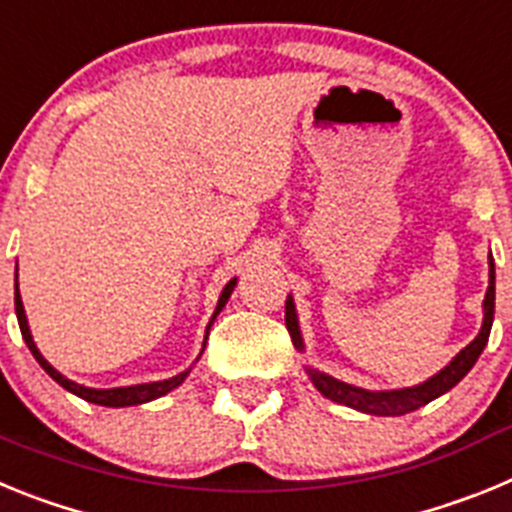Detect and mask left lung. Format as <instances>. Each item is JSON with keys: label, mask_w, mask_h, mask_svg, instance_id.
<instances>
[{"label": "left lung", "mask_w": 512, "mask_h": 512, "mask_svg": "<svg viewBox=\"0 0 512 512\" xmlns=\"http://www.w3.org/2000/svg\"><path fill=\"white\" fill-rule=\"evenodd\" d=\"M487 264H490V284H487V295L485 302H482V328H479L477 338L469 346L461 348L459 354L443 366L441 372H436L433 377L425 379V382L413 384V387H400V390H364V387H356V384L330 377V374L320 372V369L305 366L307 377L315 384V390L323 397H328V400L338 402V405H346V408H354L366 415H405L423 408V405H428L436 397L446 395L451 387H456L461 379L467 377L469 369L477 364L479 354L485 351L487 338H490L492 318H495V261H492V256ZM284 320H287V330L297 351H305V341H302L300 320H297L292 295L287 297V305H284Z\"/></svg>", "instance_id": "1"}]
</instances>
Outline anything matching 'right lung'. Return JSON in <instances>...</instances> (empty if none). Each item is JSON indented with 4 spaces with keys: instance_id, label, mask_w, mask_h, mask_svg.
Instances as JSON below:
<instances>
[{
    "instance_id": "right-lung-1",
    "label": "right lung",
    "mask_w": 512,
    "mask_h": 512,
    "mask_svg": "<svg viewBox=\"0 0 512 512\" xmlns=\"http://www.w3.org/2000/svg\"><path fill=\"white\" fill-rule=\"evenodd\" d=\"M235 284H238V279H230V282L225 284L223 292H220V300H217L215 312H212L210 323H207L205 341H202V351H205V343H207V336H210L212 323H215V318L225 307V302L230 300V295H233ZM15 312H17V323H20V330H22V338H25L27 348H30V354H33L35 361H38L45 372H48V377L56 379L63 390H69L71 395L81 397V400H87V402H94V405H104V408H130V405H143V402H151V400H156V397L169 395V392L176 390V387H179V384L189 377V372H192V366H189V369H184L182 374H176V377H169V379H161V382L130 384V387H112V390H94V387H84V384L71 382L69 377H63L56 366H51L48 361H45V356L40 354L38 346H35L33 333H30V325H27V315H25V305H22L20 289H17V274H15ZM202 351H200V356H202ZM200 356H197V361H200ZM197 361H194V364H197Z\"/></svg>"
}]
</instances>
